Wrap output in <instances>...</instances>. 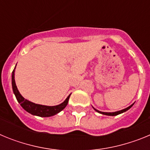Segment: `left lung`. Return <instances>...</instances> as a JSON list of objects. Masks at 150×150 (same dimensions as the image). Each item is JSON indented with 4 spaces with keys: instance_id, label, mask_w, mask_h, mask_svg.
Segmentation results:
<instances>
[{
    "instance_id": "8db88e82",
    "label": "left lung",
    "mask_w": 150,
    "mask_h": 150,
    "mask_svg": "<svg viewBox=\"0 0 150 150\" xmlns=\"http://www.w3.org/2000/svg\"><path fill=\"white\" fill-rule=\"evenodd\" d=\"M134 104H132V105L129 106V107H127V108H125V109L121 110H120V111H116V112H101V111H99V110H98L95 109V108H94L93 107H93V109L95 110L96 111V112H99V113H101V114H104V115H107V116H117V115H119V114H121V113H122V112H126L127 110H129L130 108H131V107H132V106L134 105Z\"/></svg>"
}]
</instances>
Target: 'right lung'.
Returning <instances> with one entry per match:
<instances>
[{
  "label": "right lung",
  "mask_w": 150,
  "mask_h": 150,
  "mask_svg": "<svg viewBox=\"0 0 150 150\" xmlns=\"http://www.w3.org/2000/svg\"><path fill=\"white\" fill-rule=\"evenodd\" d=\"M15 68L13 70L12 73V87H13V93L15 95L18 102L20 104L22 107L25 110L27 111L28 112L30 113L31 115L34 116H40V117H50L54 115L57 114L60 112L62 110L65 108L66 106L67 105L69 98L71 95H68L67 98L64 100V101L62 102V104H59L56 106H46V105H41V104H35L27 99L24 98L20 92L18 91L15 82Z\"/></svg>",
  "instance_id": "right-lung-1"
}]
</instances>
